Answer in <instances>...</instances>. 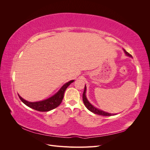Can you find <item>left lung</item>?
I'll return each instance as SVG.
<instances>
[{
  "instance_id": "obj_1",
  "label": "left lung",
  "mask_w": 150,
  "mask_h": 150,
  "mask_svg": "<svg viewBox=\"0 0 150 150\" xmlns=\"http://www.w3.org/2000/svg\"><path fill=\"white\" fill-rule=\"evenodd\" d=\"M125 52L126 53V54L127 56H128L129 57H132V56L130 54H129L128 52H126L125 50H124ZM86 86H85V88H84V92L83 94V103L84 104L85 106L88 108V110H89L90 111H91L92 112L94 113V114H96L98 115H101V116H112V115H115V114H111V113H108L106 112H104L103 111L101 110H99L98 109L96 108L95 107H94L93 105H91L89 103V102L88 101L87 98L86 97Z\"/></svg>"
}]
</instances>
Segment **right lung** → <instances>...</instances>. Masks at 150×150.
<instances>
[{
    "mask_svg": "<svg viewBox=\"0 0 150 150\" xmlns=\"http://www.w3.org/2000/svg\"><path fill=\"white\" fill-rule=\"evenodd\" d=\"M73 81L74 80L70 81L69 82L64 84V86H62L60 89V90L56 94H54L53 96L46 99V100L32 103L24 100V99L23 98H22L19 95V97L22 101V102H23L26 106H28L30 108H33L36 111L42 112L51 111L53 110V109L57 108L59 105H60V104L61 103L63 99V98H64V94L66 88L73 82Z\"/></svg>",
    "mask_w": 150,
    "mask_h": 150,
    "instance_id": "add662e5",
    "label": "right lung"
}]
</instances>
